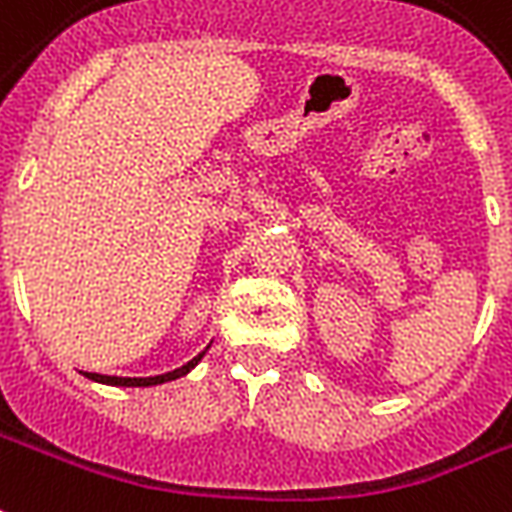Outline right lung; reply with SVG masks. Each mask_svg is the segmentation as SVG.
<instances>
[{
  "instance_id": "add662e5",
  "label": "right lung",
  "mask_w": 512,
  "mask_h": 512,
  "mask_svg": "<svg viewBox=\"0 0 512 512\" xmlns=\"http://www.w3.org/2000/svg\"><path fill=\"white\" fill-rule=\"evenodd\" d=\"M200 358H203V352H200V355H195V358H192L189 363H184L181 369H173V372H168V374H157V377H108V374H92V372H86V377L94 382H102V385H121V388H149V385H162V382L179 380V377H184L189 369H195V366H198Z\"/></svg>"
}]
</instances>
